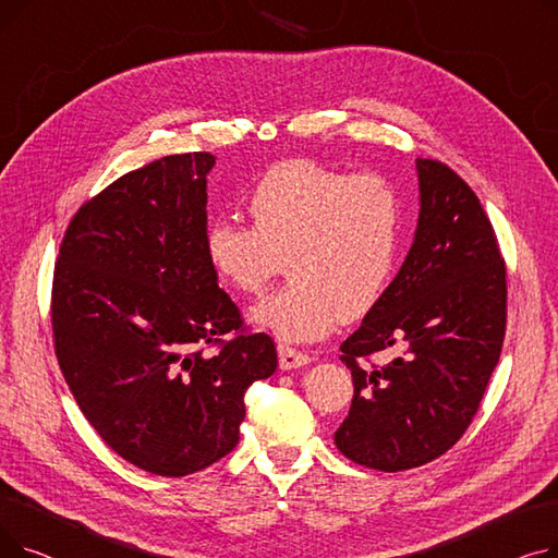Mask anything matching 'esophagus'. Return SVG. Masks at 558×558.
Returning a JSON list of instances; mask_svg holds the SVG:
<instances>
[{
    "label": "esophagus",
    "mask_w": 558,
    "mask_h": 558,
    "mask_svg": "<svg viewBox=\"0 0 558 558\" xmlns=\"http://www.w3.org/2000/svg\"><path fill=\"white\" fill-rule=\"evenodd\" d=\"M278 360H280V368H282V371L301 368V366L310 364V355L301 353V350L291 348V345H284V343L278 345Z\"/></svg>",
    "instance_id": "obj_1"
}]
</instances>
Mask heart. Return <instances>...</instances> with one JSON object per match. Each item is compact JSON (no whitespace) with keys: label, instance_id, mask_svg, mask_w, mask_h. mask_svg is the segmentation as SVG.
Masks as SVG:
<instances>
[{"label":"heart","instance_id":"1","mask_svg":"<svg viewBox=\"0 0 558 558\" xmlns=\"http://www.w3.org/2000/svg\"><path fill=\"white\" fill-rule=\"evenodd\" d=\"M251 228L219 219L203 234L213 274L246 296L282 271L291 280L253 312L284 341L326 337L339 320L377 307L402 246V198L375 173H345L296 158L271 167L248 194Z\"/></svg>","mask_w":558,"mask_h":558}]
</instances>
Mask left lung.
<instances>
[{"label":"left lung","instance_id":"8db88e82","mask_svg":"<svg viewBox=\"0 0 558 558\" xmlns=\"http://www.w3.org/2000/svg\"><path fill=\"white\" fill-rule=\"evenodd\" d=\"M421 213L402 267L341 343L355 385L337 448L375 471H409L448 452L477 414L502 353L507 267L475 192L448 165L418 158ZM385 367H362L375 352Z\"/></svg>","mask_w":558,"mask_h":558}]
</instances>
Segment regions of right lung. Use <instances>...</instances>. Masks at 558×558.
I'll return each mask as SVG.
<instances>
[{"label": "right lung", "instance_id": "right-lung-1", "mask_svg": "<svg viewBox=\"0 0 558 558\" xmlns=\"http://www.w3.org/2000/svg\"><path fill=\"white\" fill-rule=\"evenodd\" d=\"M213 167L196 151L124 173L81 205L53 269V345L76 404L106 446L162 477L238 446L246 389L278 366L203 253Z\"/></svg>", "mask_w": 558, "mask_h": 558}]
</instances>
